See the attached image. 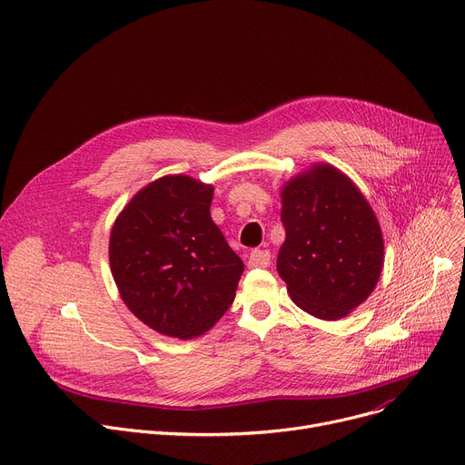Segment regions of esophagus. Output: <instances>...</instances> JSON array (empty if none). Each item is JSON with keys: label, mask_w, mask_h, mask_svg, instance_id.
Segmentation results:
<instances>
[{"label": "esophagus", "mask_w": 465, "mask_h": 465, "mask_svg": "<svg viewBox=\"0 0 465 465\" xmlns=\"http://www.w3.org/2000/svg\"><path fill=\"white\" fill-rule=\"evenodd\" d=\"M271 263V252L269 250H252L248 256V267H267Z\"/></svg>", "instance_id": "obj_1"}]
</instances>
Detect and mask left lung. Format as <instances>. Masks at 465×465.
Returning a JSON list of instances; mask_svg holds the SVG:
<instances>
[{
    "label": "left lung",
    "mask_w": 465,
    "mask_h": 465,
    "mask_svg": "<svg viewBox=\"0 0 465 465\" xmlns=\"http://www.w3.org/2000/svg\"><path fill=\"white\" fill-rule=\"evenodd\" d=\"M285 241L276 269L306 313L347 317L378 283L384 237L372 207L340 168L315 163L280 191Z\"/></svg>",
    "instance_id": "1"
}]
</instances>
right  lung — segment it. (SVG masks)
I'll return each instance as SVG.
<instances>
[{"label": "right lung", "mask_w": 465, "mask_h": 465, "mask_svg": "<svg viewBox=\"0 0 465 465\" xmlns=\"http://www.w3.org/2000/svg\"><path fill=\"white\" fill-rule=\"evenodd\" d=\"M213 185L163 176L111 228L109 265L128 310L152 330L193 340L232 306L244 263L211 219Z\"/></svg>", "instance_id": "add662e5"}]
</instances>
